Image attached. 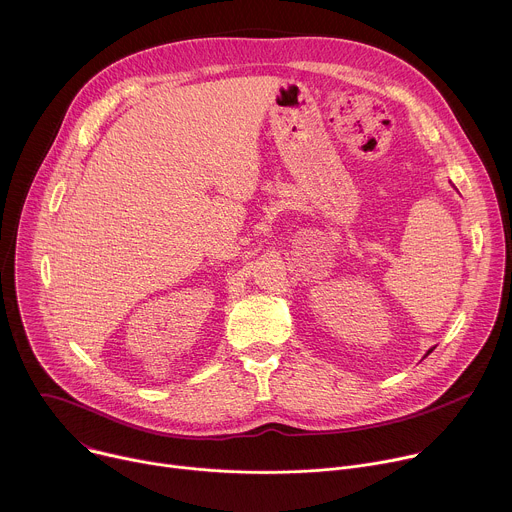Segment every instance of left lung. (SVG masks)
<instances>
[{
	"instance_id": "left-lung-1",
	"label": "left lung",
	"mask_w": 512,
	"mask_h": 512,
	"mask_svg": "<svg viewBox=\"0 0 512 512\" xmlns=\"http://www.w3.org/2000/svg\"><path fill=\"white\" fill-rule=\"evenodd\" d=\"M430 352H432V348H430V350H428V354H430Z\"/></svg>"
}]
</instances>
